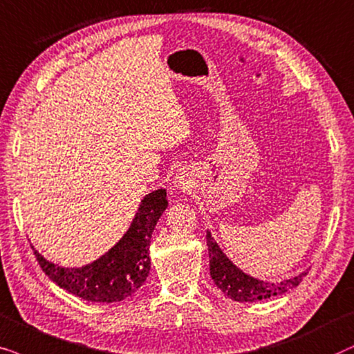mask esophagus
<instances>
[{
  "label": "esophagus",
  "mask_w": 354,
  "mask_h": 354,
  "mask_svg": "<svg viewBox=\"0 0 354 354\" xmlns=\"http://www.w3.org/2000/svg\"><path fill=\"white\" fill-rule=\"evenodd\" d=\"M178 183V185H185V183H183V181H176Z\"/></svg>",
  "instance_id": "obj_1"
}]
</instances>
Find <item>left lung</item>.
Here are the masks:
<instances>
[{
    "label": "left lung",
    "mask_w": 354,
    "mask_h": 354,
    "mask_svg": "<svg viewBox=\"0 0 354 354\" xmlns=\"http://www.w3.org/2000/svg\"><path fill=\"white\" fill-rule=\"evenodd\" d=\"M207 246H209V257H210V277L214 280L221 293H225L228 298L238 303H254L272 298V296L283 295L286 291L293 290L298 286L308 272H301L299 275L293 279L277 281H263L244 273L241 268H238L234 263L226 257V254L221 251L218 244L212 236L210 232H207Z\"/></svg>",
    "instance_id": "8db88e82"
}]
</instances>
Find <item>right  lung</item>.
Segmentation results:
<instances>
[{"mask_svg":"<svg viewBox=\"0 0 354 354\" xmlns=\"http://www.w3.org/2000/svg\"><path fill=\"white\" fill-rule=\"evenodd\" d=\"M167 207V189L145 196L128 232L110 251L87 266L61 267L46 261L34 246L32 249L41 270L59 288L92 303H116L134 295L149 277L150 239Z\"/></svg>","mask_w":354,"mask_h":354,"instance_id":"add662e5","label":"right lung"}]
</instances>
